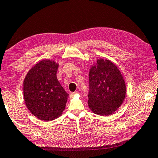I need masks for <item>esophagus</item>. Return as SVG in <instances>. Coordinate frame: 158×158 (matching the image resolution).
<instances>
[{
    "instance_id": "obj_1",
    "label": "esophagus",
    "mask_w": 158,
    "mask_h": 158,
    "mask_svg": "<svg viewBox=\"0 0 158 158\" xmlns=\"http://www.w3.org/2000/svg\"><path fill=\"white\" fill-rule=\"evenodd\" d=\"M78 94V92H77V91H75V92H72L71 93V94H70V96H74V95H75V94Z\"/></svg>"
}]
</instances>
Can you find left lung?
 <instances>
[{
    "label": "left lung",
    "mask_w": 158,
    "mask_h": 158,
    "mask_svg": "<svg viewBox=\"0 0 158 158\" xmlns=\"http://www.w3.org/2000/svg\"><path fill=\"white\" fill-rule=\"evenodd\" d=\"M88 104L93 112L107 116L122 106L126 85L121 72L108 60L98 59L89 72Z\"/></svg>",
    "instance_id": "obj_1"
}]
</instances>
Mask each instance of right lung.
I'll use <instances>...</instances> for the list:
<instances>
[{"label": "right lung", "mask_w": 158, "mask_h": 158, "mask_svg": "<svg viewBox=\"0 0 158 158\" xmlns=\"http://www.w3.org/2000/svg\"><path fill=\"white\" fill-rule=\"evenodd\" d=\"M58 64L43 60L29 70L24 80V101L37 118L48 122L59 117L69 94L57 79Z\"/></svg>", "instance_id": "1"}]
</instances>
